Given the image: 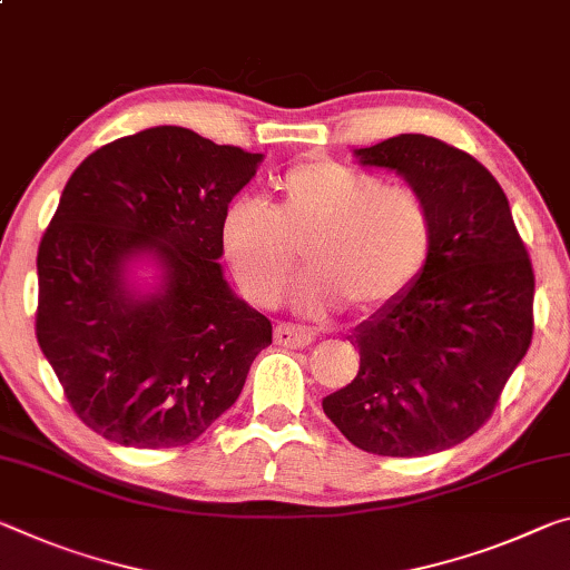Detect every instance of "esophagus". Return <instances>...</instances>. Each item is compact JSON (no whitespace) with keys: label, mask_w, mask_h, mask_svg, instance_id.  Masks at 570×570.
Instances as JSON below:
<instances>
[{"label":"esophagus","mask_w":570,"mask_h":570,"mask_svg":"<svg viewBox=\"0 0 570 570\" xmlns=\"http://www.w3.org/2000/svg\"><path fill=\"white\" fill-rule=\"evenodd\" d=\"M274 340H276V345L296 350V347L312 345V342H314V332H312L309 327H299V324H288V322H284V324H278V327L274 330Z\"/></svg>","instance_id":"obj_1"}]
</instances>
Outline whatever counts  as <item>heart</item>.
Instances as JSON below:
<instances>
[{
	"label": "heart",
	"instance_id": "1",
	"mask_svg": "<svg viewBox=\"0 0 570 570\" xmlns=\"http://www.w3.org/2000/svg\"><path fill=\"white\" fill-rule=\"evenodd\" d=\"M274 205L238 197L225 207L220 246L250 302L274 304L296 266L294 306L324 314L340 302L370 309L401 294L431 256L433 215L419 189L373 171L312 159L274 183Z\"/></svg>",
	"mask_w": 570,
	"mask_h": 570
}]
</instances>
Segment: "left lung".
I'll use <instances>...</instances> for the list:
<instances>
[{
  "mask_svg": "<svg viewBox=\"0 0 570 570\" xmlns=\"http://www.w3.org/2000/svg\"><path fill=\"white\" fill-rule=\"evenodd\" d=\"M355 157L395 169L426 197L433 246L411 286L352 334L355 381L322 409L370 454H436L482 429L525 357L535 274L508 197L472 155L401 134Z\"/></svg>",
  "mask_w": 570,
  "mask_h": 570,
  "instance_id": "left-lung-1",
  "label": "left lung"
}]
</instances>
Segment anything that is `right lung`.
Returning <instances> with one entry per match:
<instances>
[{"label": "right lung", "instance_id": "add662e5", "mask_svg": "<svg viewBox=\"0 0 570 570\" xmlns=\"http://www.w3.org/2000/svg\"><path fill=\"white\" fill-rule=\"evenodd\" d=\"M264 155L183 126L80 161L38 250L35 332L70 409L114 444H193L243 391L271 322L230 292L220 220ZM160 284L141 295L134 259Z\"/></svg>", "mask_w": 570, "mask_h": 570}]
</instances>
